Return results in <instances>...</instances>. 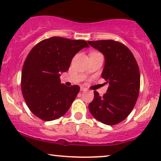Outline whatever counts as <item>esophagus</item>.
<instances>
[{"label":"esophagus","mask_w":161,"mask_h":161,"mask_svg":"<svg viewBox=\"0 0 161 161\" xmlns=\"http://www.w3.org/2000/svg\"><path fill=\"white\" fill-rule=\"evenodd\" d=\"M86 88L83 87V86H80V91L81 92H83V91H86Z\"/></svg>","instance_id":"1"}]
</instances>
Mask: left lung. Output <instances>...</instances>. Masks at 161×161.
<instances>
[{"label":"left lung","mask_w":161,"mask_h":161,"mask_svg":"<svg viewBox=\"0 0 161 161\" xmlns=\"http://www.w3.org/2000/svg\"><path fill=\"white\" fill-rule=\"evenodd\" d=\"M89 45L105 57L103 78L109 83L103 97L94 91V100L89 105L92 115L108 125L125 119L133 111L140 89V72L132 52L123 44L114 40L88 41Z\"/></svg>","instance_id":"obj_1"}]
</instances>
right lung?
<instances>
[{
    "mask_svg": "<svg viewBox=\"0 0 161 161\" xmlns=\"http://www.w3.org/2000/svg\"><path fill=\"white\" fill-rule=\"evenodd\" d=\"M84 47H89L84 40L54 36L41 41L28 53L22 69L21 89L26 105L37 117L53 121L69 110L80 87L66 86L60 76Z\"/></svg>",
    "mask_w": 161,
    "mask_h": 161,
    "instance_id": "right-lung-1",
    "label": "right lung"
}]
</instances>
